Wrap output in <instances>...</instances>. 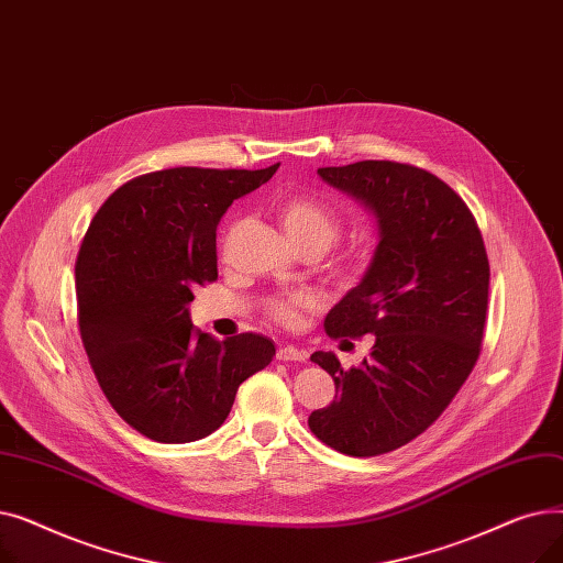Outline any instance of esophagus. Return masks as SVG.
Returning a JSON list of instances; mask_svg holds the SVG:
<instances>
[{
	"mask_svg": "<svg viewBox=\"0 0 563 563\" xmlns=\"http://www.w3.org/2000/svg\"><path fill=\"white\" fill-rule=\"evenodd\" d=\"M276 358L283 363H303L308 358V353L303 349H297L294 344H285L278 349Z\"/></svg>",
	"mask_w": 563,
	"mask_h": 563,
	"instance_id": "esophagus-1",
	"label": "esophagus"
}]
</instances>
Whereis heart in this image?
Segmentation results:
<instances>
[{"label":"heart","instance_id":"1","mask_svg":"<svg viewBox=\"0 0 563 563\" xmlns=\"http://www.w3.org/2000/svg\"><path fill=\"white\" fill-rule=\"evenodd\" d=\"M278 219L289 236V242L301 249H319L327 251L340 234V219L331 207L310 198V196H289L278 205ZM310 306V299L303 294H291V297L276 299L269 303L274 319L280 323H294L299 310Z\"/></svg>","mask_w":563,"mask_h":563}]
</instances>
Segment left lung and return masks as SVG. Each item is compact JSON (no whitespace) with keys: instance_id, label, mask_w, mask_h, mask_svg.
<instances>
[{"instance_id":"left-lung-1","label":"left lung","mask_w":563,"mask_h":563,"mask_svg":"<svg viewBox=\"0 0 563 563\" xmlns=\"http://www.w3.org/2000/svg\"><path fill=\"white\" fill-rule=\"evenodd\" d=\"M317 173L374 217L378 246L323 321L335 340L374 335L372 353L351 369L333 351L312 353L335 399L312 410L308 427L342 454L378 456L429 429L475 367L488 257L467 205L429 170L367 159Z\"/></svg>"}]
</instances>
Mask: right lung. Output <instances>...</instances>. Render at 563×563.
Returning a JSON list of instances; mask_svg holds the SVG:
<instances>
[{
  "label": "right lung",
  "mask_w": 563,
  "mask_h": 563,
  "mask_svg": "<svg viewBox=\"0 0 563 563\" xmlns=\"http://www.w3.org/2000/svg\"><path fill=\"white\" fill-rule=\"evenodd\" d=\"M260 170L168 168L113 191L75 264L79 333L100 388L132 429L157 442L217 431L242 383L276 356L269 338L223 342L194 329L198 285L217 280V225Z\"/></svg>",
  "instance_id": "1"
}]
</instances>
